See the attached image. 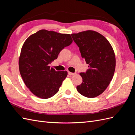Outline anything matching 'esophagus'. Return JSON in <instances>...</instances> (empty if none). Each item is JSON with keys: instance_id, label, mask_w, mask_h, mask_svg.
Segmentation results:
<instances>
[{"instance_id": "34e87169", "label": "esophagus", "mask_w": 135, "mask_h": 135, "mask_svg": "<svg viewBox=\"0 0 135 135\" xmlns=\"http://www.w3.org/2000/svg\"><path fill=\"white\" fill-rule=\"evenodd\" d=\"M68 74L69 75H75V73H71L70 71L68 72Z\"/></svg>"}]
</instances>
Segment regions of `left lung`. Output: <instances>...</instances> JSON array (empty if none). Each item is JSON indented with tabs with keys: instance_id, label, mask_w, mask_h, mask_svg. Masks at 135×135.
<instances>
[{
	"instance_id": "8db88e82",
	"label": "left lung",
	"mask_w": 135,
	"mask_h": 135,
	"mask_svg": "<svg viewBox=\"0 0 135 135\" xmlns=\"http://www.w3.org/2000/svg\"><path fill=\"white\" fill-rule=\"evenodd\" d=\"M71 35L89 68L79 74L83 82L76 89L85 97H96L104 92L113 79L116 64L113 48L105 36L95 31Z\"/></svg>"
}]
</instances>
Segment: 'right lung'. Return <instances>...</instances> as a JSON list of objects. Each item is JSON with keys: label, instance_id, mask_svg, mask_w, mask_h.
Masks as SVG:
<instances>
[{"label": "right lung", "instance_id": "right-lung-1", "mask_svg": "<svg viewBox=\"0 0 135 135\" xmlns=\"http://www.w3.org/2000/svg\"><path fill=\"white\" fill-rule=\"evenodd\" d=\"M72 42L70 34L44 29L31 35L24 42L19 57V70L26 87L36 97L47 99L58 92L68 72L56 71L49 64Z\"/></svg>", "mask_w": 135, "mask_h": 135}]
</instances>
